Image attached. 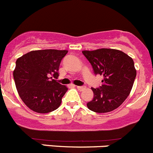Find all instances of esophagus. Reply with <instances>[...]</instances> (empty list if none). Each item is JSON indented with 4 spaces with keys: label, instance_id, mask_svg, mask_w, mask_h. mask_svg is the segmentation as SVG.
<instances>
[{
    "label": "esophagus",
    "instance_id": "34e87169",
    "mask_svg": "<svg viewBox=\"0 0 153 153\" xmlns=\"http://www.w3.org/2000/svg\"><path fill=\"white\" fill-rule=\"evenodd\" d=\"M76 88L78 90H79V91H82V90L85 89V86L84 85H81V86H76Z\"/></svg>",
    "mask_w": 153,
    "mask_h": 153
}]
</instances>
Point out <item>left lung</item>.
Here are the masks:
<instances>
[{
	"instance_id": "left-lung-1",
	"label": "left lung",
	"mask_w": 153,
	"mask_h": 153,
	"mask_svg": "<svg viewBox=\"0 0 153 153\" xmlns=\"http://www.w3.org/2000/svg\"><path fill=\"white\" fill-rule=\"evenodd\" d=\"M95 75L103 76L102 85L91 88L94 99L88 109L96 113H108L119 108L127 98L134 83L136 71L133 59L123 51L111 48L83 51Z\"/></svg>"
}]
</instances>
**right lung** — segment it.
<instances>
[{
    "label": "right lung",
    "mask_w": 153,
    "mask_h": 153,
    "mask_svg": "<svg viewBox=\"0 0 153 153\" xmlns=\"http://www.w3.org/2000/svg\"><path fill=\"white\" fill-rule=\"evenodd\" d=\"M68 51H32L16 61L13 72L19 96L25 105L37 113H47L60 105L68 88L57 79L59 64Z\"/></svg>",
    "instance_id": "right-lung-1"
}]
</instances>
